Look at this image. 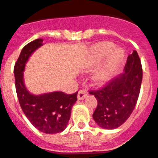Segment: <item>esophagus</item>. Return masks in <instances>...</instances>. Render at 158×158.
I'll return each instance as SVG.
<instances>
[{
	"instance_id": "34e87169",
	"label": "esophagus",
	"mask_w": 158,
	"mask_h": 158,
	"mask_svg": "<svg viewBox=\"0 0 158 158\" xmlns=\"http://www.w3.org/2000/svg\"><path fill=\"white\" fill-rule=\"evenodd\" d=\"M88 93L86 90H84V89H81V90H79V92H78L77 93V99L78 100H83L85 97L86 96H87Z\"/></svg>"
}]
</instances>
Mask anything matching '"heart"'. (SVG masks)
I'll list each match as a JSON object with an SVG mask.
<instances>
[{"label":"heart","instance_id":"obj_1","mask_svg":"<svg viewBox=\"0 0 158 158\" xmlns=\"http://www.w3.org/2000/svg\"><path fill=\"white\" fill-rule=\"evenodd\" d=\"M114 47L113 43L104 42L98 43L91 50L89 58L86 62L85 67L87 69L98 65L107 56L103 65L93 77V80L96 83H103L107 80L123 58V51L118 48L113 50Z\"/></svg>","mask_w":158,"mask_h":158}]
</instances>
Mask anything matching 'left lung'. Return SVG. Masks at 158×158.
<instances>
[{
  "label": "left lung",
  "instance_id": "left-lung-1",
  "mask_svg": "<svg viewBox=\"0 0 158 158\" xmlns=\"http://www.w3.org/2000/svg\"><path fill=\"white\" fill-rule=\"evenodd\" d=\"M142 80L141 60L136 51L130 54L124 72L105 85L90 90L97 100L93 119L104 129H115L127 120L139 99Z\"/></svg>",
  "mask_w": 158,
  "mask_h": 158
}]
</instances>
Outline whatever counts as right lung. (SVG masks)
I'll use <instances>...</instances> for the list:
<instances>
[{
  "mask_svg": "<svg viewBox=\"0 0 158 158\" xmlns=\"http://www.w3.org/2000/svg\"><path fill=\"white\" fill-rule=\"evenodd\" d=\"M42 43V39H37L27 43L19 54L14 66L16 94L24 115L36 129L45 134H57L63 131L69 123L72 107L77 100V92L73 94L54 92L36 96L27 91L23 84L25 64Z\"/></svg>",
  "mask_w": 158,
  "mask_h": 158,
  "instance_id": "add662e5",
  "label": "right lung"
}]
</instances>
